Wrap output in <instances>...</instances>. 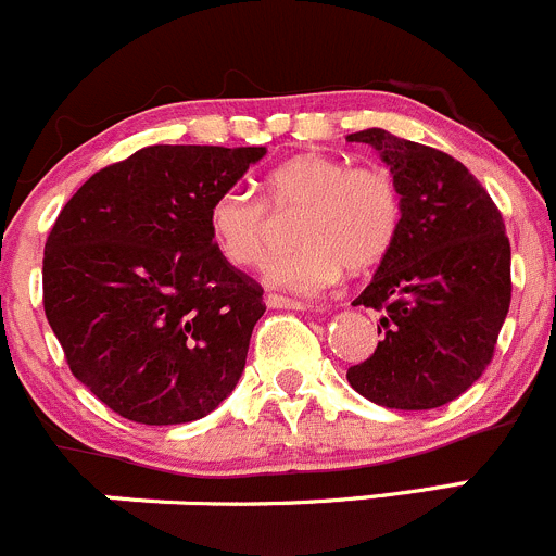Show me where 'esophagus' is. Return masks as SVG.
Wrapping results in <instances>:
<instances>
[{
	"label": "esophagus",
	"mask_w": 556,
	"mask_h": 556,
	"mask_svg": "<svg viewBox=\"0 0 556 556\" xmlns=\"http://www.w3.org/2000/svg\"><path fill=\"white\" fill-rule=\"evenodd\" d=\"M267 307H286V311H307V302H300V300H291V296H283V294H267L265 296Z\"/></svg>",
	"instance_id": "esophagus-1"
}]
</instances>
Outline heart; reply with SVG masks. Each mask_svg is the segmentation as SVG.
I'll use <instances>...</instances> for the list:
<instances>
[{
	"label": "heart",
	"mask_w": 556,
	"mask_h": 556,
	"mask_svg": "<svg viewBox=\"0 0 556 556\" xmlns=\"http://www.w3.org/2000/svg\"><path fill=\"white\" fill-rule=\"evenodd\" d=\"M289 213L296 243L270 262L267 280L321 291L345 267L367 270L392 251L403 227V194L381 164L349 167L329 153H302L265 175L262 200L245 186L218 191L207 207V232L229 265L260 267L276 245V218Z\"/></svg>",
	"instance_id": "obj_1"
}]
</instances>
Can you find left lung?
I'll return each instance as SVG.
<instances>
[{
	"label": "left lung",
	"mask_w": 556,
	"mask_h": 556,
	"mask_svg": "<svg viewBox=\"0 0 556 556\" xmlns=\"http://www.w3.org/2000/svg\"><path fill=\"white\" fill-rule=\"evenodd\" d=\"M381 153L403 194V227L354 305L381 311L376 351L345 378L370 403H452L494 356L510 305V243L476 175L438 148L387 129L349 135Z\"/></svg>",
	"instance_id": "8db88e82"
}]
</instances>
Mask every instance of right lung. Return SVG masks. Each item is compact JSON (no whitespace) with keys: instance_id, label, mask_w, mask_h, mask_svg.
I'll use <instances>...</instances> for the list:
<instances>
[{"instance_id":"obj_1","label":"right lung","mask_w":556,"mask_h":556,"mask_svg":"<svg viewBox=\"0 0 556 556\" xmlns=\"http://www.w3.org/2000/svg\"><path fill=\"white\" fill-rule=\"evenodd\" d=\"M265 148L148 146L93 173L42 256V305L73 376L137 425H186L232 394L262 286L213 245L207 207Z\"/></svg>"}]
</instances>
